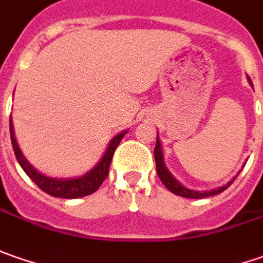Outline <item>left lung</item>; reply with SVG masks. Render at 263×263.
I'll list each match as a JSON object with an SVG mask.
<instances>
[{
	"label": "left lung",
	"mask_w": 263,
	"mask_h": 263,
	"mask_svg": "<svg viewBox=\"0 0 263 263\" xmlns=\"http://www.w3.org/2000/svg\"><path fill=\"white\" fill-rule=\"evenodd\" d=\"M248 81L249 84L253 87L252 84V80L248 77ZM154 159H156V167H157V175H159L160 180L163 182V185L167 187L170 192L179 195V196H183V198H192V199H201V198H206V196H214L217 194H221L222 191H226L229 186L234 182V179L237 177V175L231 179L230 182H227L226 185L220 186V187H215V189H211V191H194V189H189L183 186L179 180H176L173 175L168 172V168L166 167L164 164V153H163V147H161V141L159 138V134H157V142H156V147H154Z\"/></svg>",
	"instance_id": "1"
}]
</instances>
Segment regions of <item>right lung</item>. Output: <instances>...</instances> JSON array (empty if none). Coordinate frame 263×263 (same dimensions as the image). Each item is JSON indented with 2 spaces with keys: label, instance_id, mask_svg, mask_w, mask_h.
Instances as JSON below:
<instances>
[{
  "label": "right lung",
  "instance_id": "right-lung-1",
  "mask_svg": "<svg viewBox=\"0 0 263 263\" xmlns=\"http://www.w3.org/2000/svg\"><path fill=\"white\" fill-rule=\"evenodd\" d=\"M126 129L119 132L118 135H115L110 140L107 148L102 156V159L97 161L95 167L90 168L87 173L83 176L77 177H68V179H61V177H50L41 173L39 170L33 167L29 163V160L24 157L23 151L20 149V145L15 140V134H14L13 121L10 119V135H11V144H13L14 154L15 159L18 161V164L22 166L26 175L32 179L36 185L41 187L43 192L57 196V198H65V199H76V198H81V196H87V195L93 194L99 189V186L103 183V180L109 173V166L112 163V157L116 147L119 145V142L122 141L123 135L126 134Z\"/></svg>",
  "mask_w": 263,
  "mask_h": 263
}]
</instances>
